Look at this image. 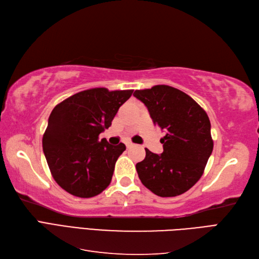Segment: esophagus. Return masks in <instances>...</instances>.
<instances>
[{
	"label": "esophagus",
	"mask_w": 259,
	"mask_h": 259,
	"mask_svg": "<svg viewBox=\"0 0 259 259\" xmlns=\"http://www.w3.org/2000/svg\"><path fill=\"white\" fill-rule=\"evenodd\" d=\"M133 146H134V144H132V143H127V144H126V148H127V149L132 148Z\"/></svg>",
	"instance_id": "obj_1"
}]
</instances>
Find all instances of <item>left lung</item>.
I'll return each mask as SVG.
<instances>
[{
    "label": "left lung",
    "instance_id": "1",
    "mask_svg": "<svg viewBox=\"0 0 259 259\" xmlns=\"http://www.w3.org/2000/svg\"><path fill=\"white\" fill-rule=\"evenodd\" d=\"M134 96L165 132L160 140L163 152L156 154L146 148V158L136 164L139 179L162 198L185 193L201 178L213 151L206 112L189 95L168 85L137 90Z\"/></svg>",
    "mask_w": 259,
    "mask_h": 259
}]
</instances>
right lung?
Instances as JSON below:
<instances>
[{
	"label": "right lung",
	"mask_w": 259,
	"mask_h": 259,
	"mask_svg": "<svg viewBox=\"0 0 259 259\" xmlns=\"http://www.w3.org/2000/svg\"><path fill=\"white\" fill-rule=\"evenodd\" d=\"M133 90L82 91L61 101L49 117L43 151L51 173L62 189L74 197L93 198L110 185L124 144H108L99 134L110 127L119 108Z\"/></svg>",
	"instance_id": "add662e5"
}]
</instances>
